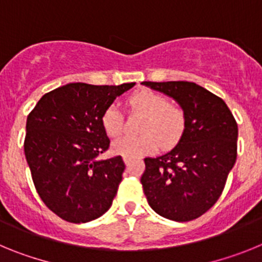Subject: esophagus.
<instances>
[{
	"label": "esophagus",
	"instance_id": "34e87169",
	"mask_svg": "<svg viewBox=\"0 0 262 262\" xmlns=\"http://www.w3.org/2000/svg\"><path fill=\"white\" fill-rule=\"evenodd\" d=\"M123 161H124V164H126V165L128 166L129 164L133 163V159H129V157H123Z\"/></svg>",
	"mask_w": 262,
	"mask_h": 262
}]
</instances>
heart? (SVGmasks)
I'll list each match as a JSON object with an SVG mask.
<instances>
[{"instance_id":"b5f03b06","label":"heart","mask_w":262,"mask_h":262,"mask_svg":"<svg viewBox=\"0 0 262 262\" xmlns=\"http://www.w3.org/2000/svg\"><path fill=\"white\" fill-rule=\"evenodd\" d=\"M127 107L144 117L139 127L142 135L115 139L111 144L114 154L138 159L159 147L169 149L177 144L184 133L185 115L181 108L169 105L166 97L154 90H140L127 99ZM101 124L108 136L119 135L123 129V115L117 106H108L101 117Z\"/></svg>"}]
</instances>
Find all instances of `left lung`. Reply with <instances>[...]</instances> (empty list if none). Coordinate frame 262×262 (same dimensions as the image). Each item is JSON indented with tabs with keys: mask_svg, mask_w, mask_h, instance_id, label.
<instances>
[{
	"mask_svg": "<svg viewBox=\"0 0 262 262\" xmlns=\"http://www.w3.org/2000/svg\"><path fill=\"white\" fill-rule=\"evenodd\" d=\"M142 84L174 99L185 115L177 145L144 159L143 190L159 215L193 221L211 209L223 191L237 156V124L223 99L194 82Z\"/></svg>",
	"mask_w": 262,
	"mask_h": 262,
	"instance_id": "8db88e82",
	"label": "left lung"
}]
</instances>
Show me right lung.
<instances>
[{
	"label": "right lung",
	"mask_w": 262,
	"mask_h": 262,
	"mask_svg": "<svg viewBox=\"0 0 262 262\" xmlns=\"http://www.w3.org/2000/svg\"><path fill=\"white\" fill-rule=\"evenodd\" d=\"M135 86L71 82L39 99L27 117L25 156L39 196L71 223L102 216L122 181V157L98 160L110 140L101 124L103 111Z\"/></svg>",
	"instance_id": "1"
}]
</instances>
